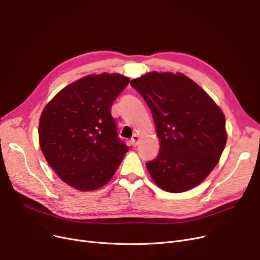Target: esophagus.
I'll use <instances>...</instances> for the list:
<instances>
[{
	"label": "esophagus",
	"mask_w": 260,
	"mask_h": 260,
	"mask_svg": "<svg viewBox=\"0 0 260 260\" xmlns=\"http://www.w3.org/2000/svg\"><path fill=\"white\" fill-rule=\"evenodd\" d=\"M139 140H140V138H139L138 134H133V137H132V139L130 141L131 146L132 147H137L138 146V143H139Z\"/></svg>",
	"instance_id": "obj_1"
}]
</instances>
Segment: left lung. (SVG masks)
Wrapping results in <instances>:
<instances>
[{"label":"left lung","instance_id":"obj_1","mask_svg":"<svg viewBox=\"0 0 260 260\" xmlns=\"http://www.w3.org/2000/svg\"><path fill=\"white\" fill-rule=\"evenodd\" d=\"M148 105L160 151L146 163L152 179L172 193L200 184L220 160L225 117L195 82L181 74L150 72L130 82Z\"/></svg>","mask_w":260,"mask_h":260}]
</instances>
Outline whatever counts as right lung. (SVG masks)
<instances>
[{
  "label": "right lung",
  "mask_w": 260,
  "mask_h": 260,
  "mask_svg": "<svg viewBox=\"0 0 260 260\" xmlns=\"http://www.w3.org/2000/svg\"><path fill=\"white\" fill-rule=\"evenodd\" d=\"M129 81L117 74L87 76L61 89L41 113V151L59 178L72 188H101L129 150L111 115L113 102Z\"/></svg>",
  "instance_id": "1"
}]
</instances>
